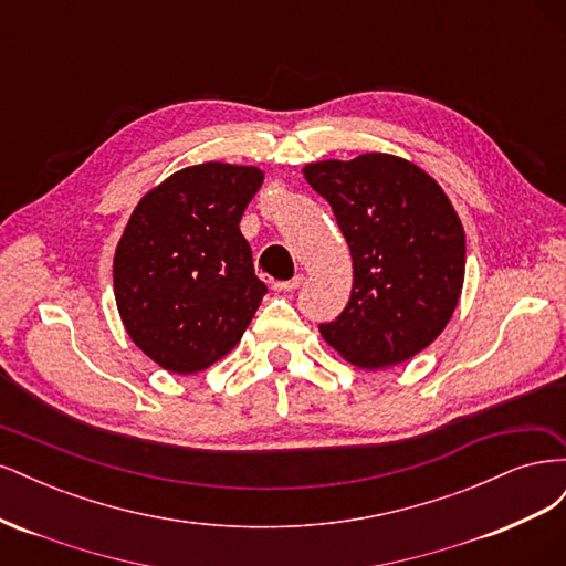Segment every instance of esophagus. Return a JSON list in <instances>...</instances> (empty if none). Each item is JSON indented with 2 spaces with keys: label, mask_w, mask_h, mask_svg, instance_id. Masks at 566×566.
Wrapping results in <instances>:
<instances>
[{
  "label": "esophagus",
  "mask_w": 566,
  "mask_h": 566,
  "mask_svg": "<svg viewBox=\"0 0 566 566\" xmlns=\"http://www.w3.org/2000/svg\"><path fill=\"white\" fill-rule=\"evenodd\" d=\"M304 276L302 273H297V276H293L290 281H283V283H273V290H279V293H293V290H297L302 285Z\"/></svg>",
  "instance_id": "34e87169"
}]
</instances>
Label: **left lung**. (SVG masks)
Masks as SVG:
<instances>
[{
	"mask_svg": "<svg viewBox=\"0 0 566 566\" xmlns=\"http://www.w3.org/2000/svg\"><path fill=\"white\" fill-rule=\"evenodd\" d=\"M331 202L354 264L352 297L323 339L349 364L378 370L408 361L451 321L465 281V231L441 186L387 153L306 165Z\"/></svg>",
	"mask_w": 566,
	"mask_h": 566,
	"instance_id": "8db88e82",
	"label": "left lung"
}]
</instances>
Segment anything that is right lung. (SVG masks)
<instances>
[{
	"instance_id": "1",
	"label": "right lung",
	"mask_w": 566,
	"mask_h": 566,
	"mask_svg": "<svg viewBox=\"0 0 566 566\" xmlns=\"http://www.w3.org/2000/svg\"><path fill=\"white\" fill-rule=\"evenodd\" d=\"M262 181L256 167L202 163L134 208L113 260L115 302L134 345L165 370L217 364L266 295L238 227Z\"/></svg>"
}]
</instances>
